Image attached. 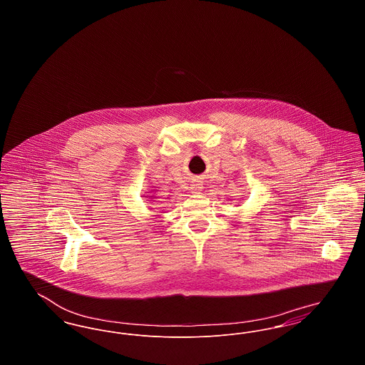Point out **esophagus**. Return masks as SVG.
I'll use <instances>...</instances> for the list:
<instances>
[{"label":"esophagus","mask_w":365,"mask_h":365,"mask_svg":"<svg viewBox=\"0 0 365 365\" xmlns=\"http://www.w3.org/2000/svg\"><path fill=\"white\" fill-rule=\"evenodd\" d=\"M191 192H200L201 189H202V186L200 185V183H194V185H191Z\"/></svg>","instance_id":"obj_1"}]
</instances>
